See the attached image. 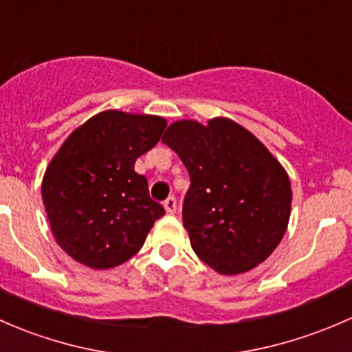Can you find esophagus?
<instances>
[{
	"label": "esophagus",
	"instance_id": "esophagus-1",
	"mask_svg": "<svg viewBox=\"0 0 352 352\" xmlns=\"http://www.w3.org/2000/svg\"><path fill=\"white\" fill-rule=\"evenodd\" d=\"M164 208H166V212L169 213V215L176 213V198L175 197H169L168 200L164 201Z\"/></svg>",
	"mask_w": 352,
	"mask_h": 352
}]
</instances>
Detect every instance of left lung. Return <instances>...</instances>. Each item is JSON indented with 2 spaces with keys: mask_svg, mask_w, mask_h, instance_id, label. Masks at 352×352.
Masks as SVG:
<instances>
[{
  "mask_svg": "<svg viewBox=\"0 0 352 352\" xmlns=\"http://www.w3.org/2000/svg\"><path fill=\"white\" fill-rule=\"evenodd\" d=\"M162 142L190 173L183 226L193 251L220 274H241L270 257L288 227L292 184L257 137L230 118L179 120Z\"/></svg>",
  "mask_w": 352,
  "mask_h": 352,
  "instance_id": "1",
  "label": "left lung"
}]
</instances>
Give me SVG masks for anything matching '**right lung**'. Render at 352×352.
<instances>
[{
    "label": "right lung",
    "instance_id": "add662e5",
    "mask_svg": "<svg viewBox=\"0 0 352 352\" xmlns=\"http://www.w3.org/2000/svg\"><path fill=\"white\" fill-rule=\"evenodd\" d=\"M166 125L155 115L107 110L64 140L43 175L42 200L54 239L72 259L108 270L140 251L166 212L133 164Z\"/></svg>",
    "mask_w": 352,
    "mask_h": 352
}]
</instances>
